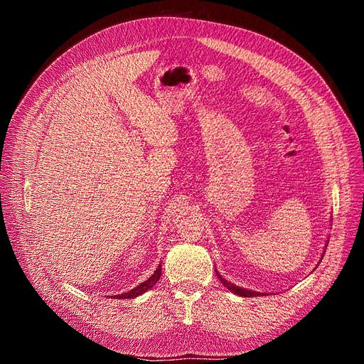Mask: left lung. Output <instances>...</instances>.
Returning a JSON list of instances; mask_svg holds the SVG:
<instances>
[{
	"instance_id": "left-lung-1",
	"label": "left lung",
	"mask_w": 364,
	"mask_h": 364,
	"mask_svg": "<svg viewBox=\"0 0 364 364\" xmlns=\"http://www.w3.org/2000/svg\"><path fill=\"white\" fill-rule=\"evenodd\" d=\"M326 245H328V240H326ZM326 245H325V250H326ZM322 257H323V254H322ZM322 257H321V260H322ZM319 260V262H321ZM216 275H218V278L220 279V283L224 284L228 290H231L232 293H236V295H239V296H245V298H252V296H260V295H266V293H262V291H254V290H248V289H243V287H240V286H236V284H232L231 281H228V279H225L224 277H222L218 271H216Z\"/></svg>"
}]
</instances>
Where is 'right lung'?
I'll return each instance as SVG.
<instances>
[{
  "label": "right lung",
  "instance_id": "add662e5",
  "mask_svg": "<svg viewBox=\"0 0 364 364\" xmlns=\"http://www.w3.org/2000/svg\"><path fill=\"white\" fill-rule=\"evenodd\" d=\"M160 277H161V264L157 266L154 274H152L148 279H145L144 283H140V284L136 286L134 289L128 290V291H125V293H119V295H114V296H112V298H114V299H132V298L140 296V295H142V293H145V291H148L149 289L154 287V286L157 284V281L160 279Z\"/></svg>",
  "mask_w": 364,
  "mask_h": 364
}]
</instances>
